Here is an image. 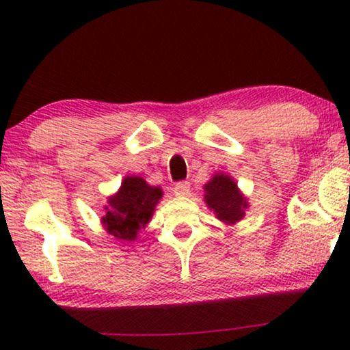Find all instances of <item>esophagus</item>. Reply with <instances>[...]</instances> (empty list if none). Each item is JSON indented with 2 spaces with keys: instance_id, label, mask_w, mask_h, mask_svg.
Here are the masks:
<instances>
[{
  "instance_id": "1",
  "label": "esophagus",
  "mask_w": 350,
  "mask_h": 350,
  "mask_svg": "<svg viewBox=\"0 0 350 350\" xmlns=\"http://www.w3.org/2000/svg\"><path fill=\"white\" fill-rule=\"evenodd\" d=\"M188 191H189V181H178V183L174 186L175 196H185L188 194Z\"/></svg>"
}]
</instances>
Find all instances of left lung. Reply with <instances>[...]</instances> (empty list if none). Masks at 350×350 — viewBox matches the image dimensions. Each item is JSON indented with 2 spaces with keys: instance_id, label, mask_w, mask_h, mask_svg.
<instances>
[{
  "instance_id": "8db88e82",
  "label": "left lung",
  "mask_w": 350,
  "mask_h": 350,
  "mask_svg": "<svg viewBox=\"0 0 350 350\" xmlns=\"http://www.w3.org/2000/svg\"><path fill=\"white\" fill-rule=\"evenodd\" d=\"M205 189V202L217 213L221 221L234 224L243 217V210L247 208V200L239 193L236 181L231 176L218 174L215 175Z\"/></svg>"
}]
</instances>
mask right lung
I'll return each instance as SVG.
<instances>
[{
	"label": "right lung",
	"instance_id": "1",
	"mask_svg": "<svg viewBox=\"0 0 350 350\" xmlns=\"http://www.w3.org/2000/svg\"><path fill=\"white\" fill-rule=\"evenodd\" d=\"M161 198L159 188H152L140 176H127L118 194L109 198L108 212L102 221L114 237L133 241L137 232L150 221Z\"/></svg>",
	"mask_w": 350,
	"mask_h": 350
}]
</instances>
